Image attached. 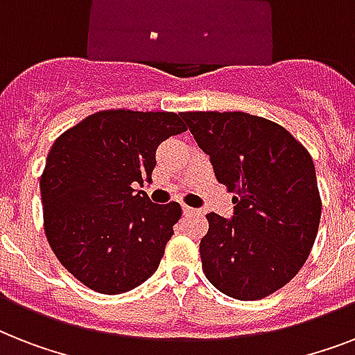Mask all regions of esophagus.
Wrapping results in <instances>:
<instances>
[{"mask_svg": "<svg viewBox=\"0 0 355 355\" xmlns=\"http://www.w3.org/2000/svg\"><path fill=\"white\" fill-rule=\"evenodd\" d=\"M182 211H184V216H191V214H199V210H197V208H191V206H186V205H182Z\"/></svg>", "mask_w": 355, "mask_h": 355, "instance_id": "1", "label": "esophagus"}]
</instances>
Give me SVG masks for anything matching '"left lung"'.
Wrapping results in <instances>:
<instances>
[{
    "mask_svg": "<svg viewBox=\"0 0 355 355\" xmlns=\"http://www.w3.org/2000/svg\"><path fill=\"white\" fill-rule=\"evenodd\" d=\"M216 178L234 191L230 219L208 214L202 270L214 287L258 300L295 278L313 247L320 195L311 156L286 128L245 112H184Z\"/></svg>",
    "mask_w": 355,
    "mask_h": 355,
    "instance_id": "obj_1",
    "label": "left lung"
}]
</instances>
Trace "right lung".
Listing matches in <instances>:
<instances>
[{"label": "right lung", "mask_w": 355, "mask_h": 355, "mask_svg": "<svg viewBox=\"0 0 355 355\" xmlns=\"http://www.w3.org/2000/svg\"><path fill=\"white\" fill-rule=\"evenodd\" d=\"M184 130L182 114L107 110L53 144L40 178L46 236L86 287L119 295L158 269L182 208L134 188L153 182L158 145Z\"/></svg>", "instance_id": "add662e5"}]
</instances>
